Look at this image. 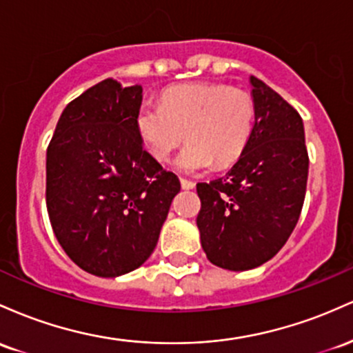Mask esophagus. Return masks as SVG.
<instances>
[{"instance_id":"esophagus-1","label":"esophagus","mask_w":353,"mask_h":353,"mask_svg":"<svg viewBox=\"0 0 353 353\" xmlns=\"http://www.w3.org/2000/svg\"><path fill=\"white\" fill-rule=\"evenodd\" d=\"M180 183H181V188H183V190H192V188H195V181L187 180V178H181Z\"/></svg>"}]
</instances>
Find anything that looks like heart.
I'll list each match as a JSON object with an SVG mask.
<instances>
[{
    "instance_id": "b5f03b06",
    "label": "heart",
    "mask_w": 353,
    "mask_h": 353,
    "mask_svg": "<svg viewBox=\"0 0 353 353\" xmlns=\"http://www.w3.org/2000/svg\"><path fill=\"white\" fill-rule=\"evenodd\" d=\"M134 125L158 161L168 160L187 133L190 143L175 166L195 173L241 155L255 125V101L247 91L223 83H183L166 90L161 103H141Z\"/></svg>"
}]
</instances>
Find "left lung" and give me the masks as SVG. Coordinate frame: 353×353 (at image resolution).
I'll list each match as a JSON object with an SVG mask.
<instances>
[{"label":"left lung","mask_w":353,"mask_h":353,"mask_svg":"<svg viewBox=\"0 0 353 353\" xmlns=\"http://www.w3.org/2000/svg\"><path fill=\"white\" fill-rule=\"evenodd\" d=\"M255 125L225 176L198 183L196 225L207 259L225 270L260 267L279 253L302 212L308 176L303 121L292 105L250 77Z\"/></svg>","instance_id":"obj_1"}]
</instances>
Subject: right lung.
Masks as SVG:
<instances>
[{
  "instance_id": "obj_1",
  "label": "right lung",
  "mask_w": 353,
  "mask_h": 353,
  "mask_svg": "<svg viewBox=\"0 0 353 353\" xmlns=\"http://www.w3.org/2000/svg\"><path fill=\"white\" fill-rule=\"evenodd\" d=\"M140 85L103 80L66 105L46 152V208L78 267L105 279L155 250L180 180L143 148Z\"/></svg>"
}]
</instances>
